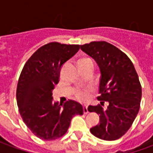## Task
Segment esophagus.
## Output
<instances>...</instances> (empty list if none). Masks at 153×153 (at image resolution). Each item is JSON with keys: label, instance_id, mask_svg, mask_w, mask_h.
I'll list each match as a JSON object with an SVG mask.
<instances>
[{"label": "esophagus", "instance_id": "obj_1", "mask_svg": "<svg viewBox=\"0 0 153 153\" xmlns=\"http://www.w3.org/2000/svg\"><path fill=\"white\" fill-rule=\"evenodd\" d=\"M83 113H84V114L88 113V106H83Z\"/></svg>", "mask_w": 153, "mask_h": 153}]
</instances>
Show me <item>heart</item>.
I'll use <instances>...</instances> for the list:
<instances>
[{"label":"heart","instance_id":"1","mask_svg":"<svg viewBox=\"0 0 153 153\" xmlns=\"http://www.w3.org/2000/svg\"><path fill=\"white\" fill-rule=\"evenodd\" d=\"M90 62H93V60L90 58H83L79 60V66L85 65V64L90 63ZM90 92V89L88 88H85V89H79L75 91L74 93V96L77 99L80 100V101H85L88 98V95Z\"/></svg>","mask_w":153,"mask_h":153}]
</instances>
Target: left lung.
Here are the masks:
<instances>
[{
	"label": "left lung",
	"instance_id": "1",
	"mask_svg": "<svg viewBox=\"0 0 153 153\" xmlns=\"http://www.w3.org/2000/svg\"><path fill=\"white\" fill-rule=\"evenodd\" d=\"M81 50L96 60L101 71V105L89 106L88 111L100 115V123L90 128L97 138L113 141L121 138L138 115L142 97L141 83L127 55L105 41L80 45ZM107 102L106 109L102 106Z\"/></svg>",
	"mask_w": 153,
	"mask_h": 153
}]
</instances>
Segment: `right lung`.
I'll use <instances>...</instances> for the list:
<instances>
[{
  "mask_svg": "<svg viewBox=\"0 0 153 153\" xmlns=\"http://www.w3.org/2000/svg\"><path fill=\"white\" fill-rule=\"evenodd\" d=\"M79 48V45L49 42L32 55L19 75L16 90L19 114L32 133L42 140L62 137L73 116L83 114L82 105L75 101L69 100L62 107L52 99L60 68Z\"/></svg>",
  "mask_w": 153,
  "mask_h": 153,
  "instance_id": "obj_1",
  "label": "right lung"
}]
</instances>
